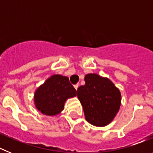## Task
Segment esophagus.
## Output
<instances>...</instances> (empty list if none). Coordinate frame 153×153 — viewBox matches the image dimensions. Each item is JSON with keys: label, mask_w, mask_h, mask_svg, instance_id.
I'll list each match as a JSON object with an SVG mask.
<instances>
[{"label": "esophagus", "mask_w": 153, "mask_h": 153, "mask_svg": "<svg viewBox=\"0 0 153 153\" xmlns=\"http://www.w3.org/2000/svg\"><path fill=\"white\" fill-rule=\"evenodd\" d=\"M78 87H79V84H76V85H74V88H75L76 90H77Z\"/></svg>", "instance_id": "esophagus-1"}]
</instances>
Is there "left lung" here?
Instances as JSON below:
<instances>
[{
	"label": "left lung",
	"instance_id": "1",
	"mask_svg": "<svg viewBox=\"0 0 153 153\" xmlns=\"http://www.w3.org/2000/svg\"><path fill=\"white\" fill-rule=\"evenodd\" d=\"M85 85L77 90L86 121L95 126H106L120 110L121 93L109 78L97 74L85 76Z\"/></svg>",
	"mask_w": 153,
	"mask_h": 153
}]
</instances>
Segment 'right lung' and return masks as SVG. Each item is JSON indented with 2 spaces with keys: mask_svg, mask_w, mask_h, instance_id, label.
Listing matches in <instances>:
<instances>
[{
  "mask_svg": "<svg viewBox=\"0 0 153 153\" xmlns=\"http://www.w3.org/2000/svg\"><path fill=\"white\" fill-rule=\"evenodd\" d=\"M76 96V90L70 83L69 78L54 74L46 79L34 93V105L46 116H56L64 109L66 101Z\"/></svg>",
  "mask_w": 153,
  "mask_h": 153,
  "instance_id": "obj_1",
  "label": "right lung"
}]
</instances>
